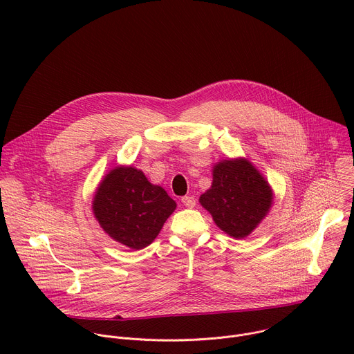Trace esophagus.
<instances>
[{
	"instance_id": "obj_1",
	"label": "esophagus",
	"mask_w": 354,
	"mask_h": 354,
	"mask_svg": "<svg viewBox=\"0 0 354 354\" xmlns=\"http://www.w3.org/2000/svg\"><path fill=\"white\" fill-rule=\"evenodd\" d=\"M180 200H182L183 206L187 207V209H193L196 206V200H194L193 196H183Z\"/></svg>"
}]
</instances>
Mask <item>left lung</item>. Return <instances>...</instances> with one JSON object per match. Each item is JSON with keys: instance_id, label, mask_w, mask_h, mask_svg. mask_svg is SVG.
I'll return each instance as SVG.
<instances>
[{"instance_id": "1", "label": "left lung", "mask_w": 354, "mask_h": 354, "mask_svg": "<svg viewBox=\"0 0 354 354\" xmlns=\"http://www.w3.org/2000/svg\"><path fill=\"white\" fill-rule=\"evenodd\" d=\"M220 230L245 238L266 217L273 190L261 172L245 158L224 160L213 167V183L198 198Z\"/></svg>"}]
</instances>
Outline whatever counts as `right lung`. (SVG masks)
Here are the masks:
<instances>
[{"label": "right lung", "instance_id": "add662e5", "mask_svg": "<svg viewBox=\"0 0 354 354\" xmlns=\"http://www.w3.org/2000/svg\"><path fill=\"white\" fill-rule=\"evenodd\" d=\"M175 209V200L161 186L148 182L142 171L123 165L99 183L92 201L93 216L102 230L134 250L157 238Z\"/></svg>", "mask_w": 354, "mask_h": 354}]
</instances>
